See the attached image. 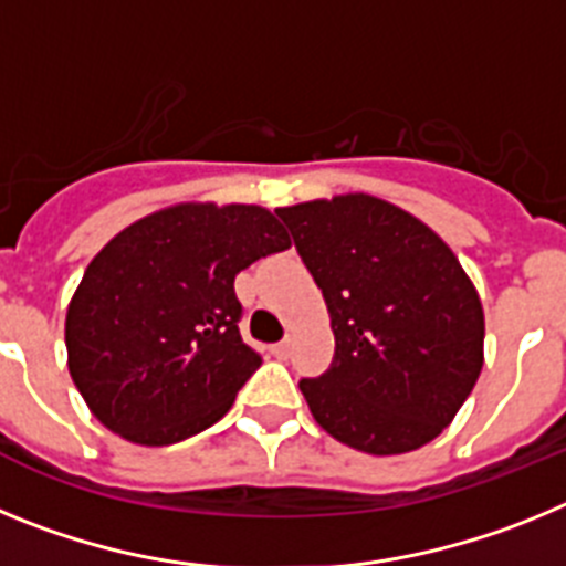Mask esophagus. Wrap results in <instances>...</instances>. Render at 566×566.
Here are the masks:
<instances>
[{"label": "esophagus", "instance_id": "esophagus-1", "mask_svg": "<svg viewBox=\"0 0 566 566\" xmlns=\"http://www.w3.org/2000/svg\"><path fill=\"white\" fill-rule=\"evenodd\" d=\"M289 352H292V339H283V343L272 345V354H274V357H277V359H286Z\"/></svg>", "mask_w": 566, "mask_h": 566}]
</instances>
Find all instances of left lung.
Listing matches in <instances>:
<instances>
[{"instance_id": "8db88e82", "label": "left lung", "mask_w": 566, "mask_h": 566, "mask_svg": "<svg viewBox=\"0 0 566 566\" xmlns=\"http://www.w3.org/2000/svg\"><path fill=\"white\" fill-rule=\"evenodd\" d=\"M277 214L332 317V368L300 379L319 428L374 457L437 439L484 363L482 300L457 254L411 212L365 192Z\"/></svg>"}]
</instances>
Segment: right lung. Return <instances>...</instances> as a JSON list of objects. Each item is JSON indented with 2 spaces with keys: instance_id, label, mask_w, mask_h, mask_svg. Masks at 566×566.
Masks as SVG:
<instances>
[{
  "instance_id": "right-lung-1",
  "label": "right lung",
  "mask_w": 566,
  "mask_h": 566,
  "mask_svg": "<svg viewBox=\"0 0 566 566\" xmlns=\"http://www.w3.org/2000/svg\"><path fill=\"white\" fill-rule=\"evenodd\" d=\"M289 243L254 203H175L115 234L64 319L70 377L93 417L149 448L218 422L260 368L240 337L234 274Z\"/></svg>"
}]
</instances>
